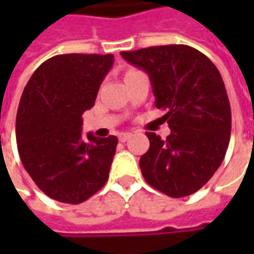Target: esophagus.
Segmentation results:
<instances>
[{
	"label": "esophagus",
	"mask_w": 254,
	"mask_h": 254,
	"mask_svg": "<svg viewBox=\"0 0 254 254\" xmlns=\"http://www.w3.org/2000/svg\"><path fill=\"white\" fill-rule=\"evenodd\" d=\"M132 134L131 132H122L120 135H119V140L122 142H126L127 140H130V137H131Z\"/></svg>",
	"instance_id": "esophagus-1"
}]
</instances>
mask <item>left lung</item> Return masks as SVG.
<instances>
[{"mask_svg":"<svg viewBox=\"0 0 254 254\" xmlns=\"http://www.w3.org/2000/svg\"><path fill=\"white\" fill-rule=\"evenodd\" d=\"M150 76L157 109L171 134L161 140L145 132L150 148L140 158L142 177L172 198L200 190L225 158L232 114L219 70L208 56L188 45L151 46L122 52Z\"/></svg>","mask_w":254,"mask_h":254,"instance_id":"8db88e82","label":"left lung"}]
</instances>
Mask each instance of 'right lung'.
I'll return each instance as SVG.
<instances>
[{
	"mask_svg": "<svg viewBox=\"0 0 254 254\" xmlns=\"http://www.w3.org/2000/svg\"><path fill=\"white\" fill-rule=\"evenodd\" d=\"M114 64L109 55H58L26 83L16 113L19 158L38 188L55 200L82 203L109 180L117 137L82 138V114L94 106Z\"/></svg>",
	"mask_w": 254,
	"mask_h": 254,
	"instance_id": "right-lung-1",
	"label": "right lung"
}]
</instances>
